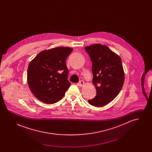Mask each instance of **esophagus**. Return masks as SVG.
<instances>
[{
	"label": "esophagus",
	"instance_id": "34e87169",
	"mask_svg": "<svg viewBox=\"0 0 152 152\" xmlns=\"http://www.w3.org/2000/svg\"><path fill=\"white\" fill-rule=\"evenodd\" d=\"M84 84V81H82V80H80L79 82V83H78V85H79V86H80V87L83 86Z\"/></svg>",
	"mask_w": 152,
	"mask_h": 152
}]
</instances>
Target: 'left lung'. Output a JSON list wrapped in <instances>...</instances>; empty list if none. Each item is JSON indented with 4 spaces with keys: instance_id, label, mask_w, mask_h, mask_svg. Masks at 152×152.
<instances>
[{
    "instance_id": "1",
    "label": "left lung",
    "mask_w": 152,
    "mask_h": 152,
    "mask_svg": "<svg viewBox=\"0 0 152 152\" xmlns=\"http://www.w3.org/2000/svg\"><path fill=\"white\" fill-rule=\"evenodd\" d=\"M92 61V83L96 89L95 97L89 100L91 105L100 107L113 100L124 82L121 58L106 45L100 44L86 47Z\"/></svg>"
}]
</instances>
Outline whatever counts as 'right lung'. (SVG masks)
<instances>
[{
  "label": "right lung",
  "instance_id": "add662e5",
  "mask_svg": "<svg viewBox=\"0 0 152 152\" xmlns=\"http://www.w3.org/2000/svg\"><path fill=\"white\" fill-rule=\"evenodd\" d=\"M72 50L60 47L42 51L30 62L27 82L38 100L51 104L63 97L71 86L65 61Z\"/></svg>",
  "mask_w": 152,
  "mask_h": 152
}]
</instances>
